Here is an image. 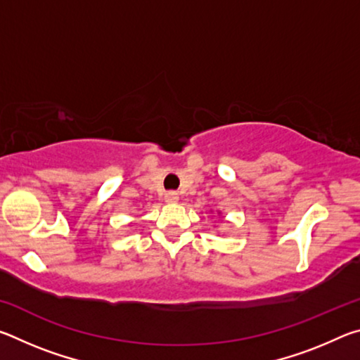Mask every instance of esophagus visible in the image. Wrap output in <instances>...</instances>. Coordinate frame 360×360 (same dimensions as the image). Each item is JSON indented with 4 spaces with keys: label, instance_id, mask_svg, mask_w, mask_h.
<instances>
[{
    "label": "esophagus",
    "instance_id": "1",
    "mask_svg": "<svg viewBox=\"0 0 360 360\" xmlns=\"http://www.w3.org/2000/svg\"><path fill=\"white\" fill-rule=\"evenodd\" d=\"M178 200H179L178 192L169 191V192L165 193V202H167V203H178Z\"/></svg>",
    "mask_w": 360,
    "mask_h": 360
}]
</instances>
